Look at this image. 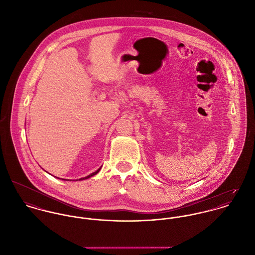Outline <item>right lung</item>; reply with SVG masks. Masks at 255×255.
I'll use <instances>...</instances> for the list:
<instances>
[{"label":"right lung","instance_id":"1","mask_svg":"<svg viewBox=\"0 0 255 255\" xmlns=\"http://www.w3.org/2000/svg\"><path fill=\"white\" fill-rule=\"evenodd\" d=\"M102 168V167H101ZM101 168H99L97 171H95V172H93L92 174H90V175H88V176H86V177H83V178H80L79 180H84V179H87V178H90V177H92V176H94V175H96L100 170H101ZM64 180H67V179H64ZM69 180V179H68Z\"/></svg>","mask_w":255,"mask_h":255}]
</instances>
